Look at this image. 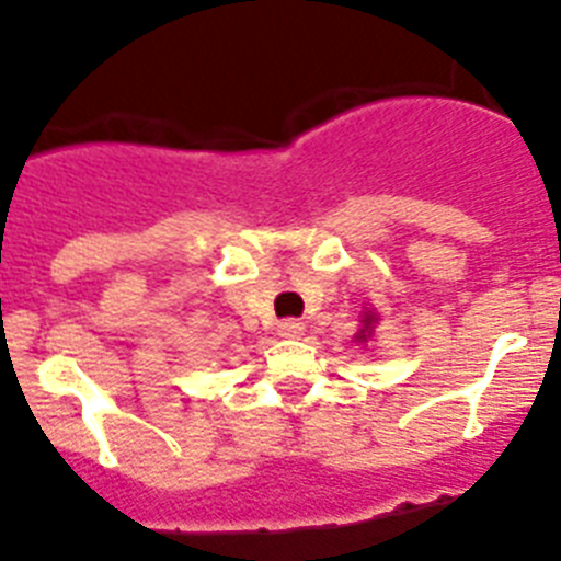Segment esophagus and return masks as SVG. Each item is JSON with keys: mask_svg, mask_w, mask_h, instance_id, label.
I'll return each instance as SVG.
<instances>
[{"mask_svg": "<svg viewBox=\"0 0 561 561\" xmlns=\"http://www.w3.org/2000/svg\"><path fill=\"white\" fill-rule=\"evenodd\" d=\"M304 331L306 325L300 320H284V323L277 325V336H284V340H297Z\"/></svg>", "mask_w": 561, "mask_h": 561, "instance_id": "34e87169", "label": "esophagus"}]
</instances>
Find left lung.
Here are the masks:
<instances>
[{
    "mask_svg": "<svg viewBox=\"0 0 561 561\" xmlns=\"http://www.w3.org/2000/svg\"><path fill=\"white\" fill-rule=\"evenodd\" d=\"M362 329L356 331V336H354V342H359V345H365V342L370 340V336H374V329H376V323H379V317H376V311H362Z\"/></svg>",
    "mask_w": 561,
    "mask_h": 561,
    "instance_id": "obj_1",
    "label": "left lung"
}]
</instances>
